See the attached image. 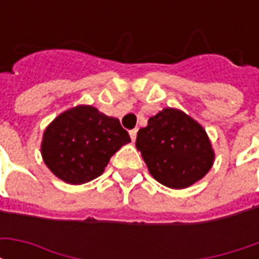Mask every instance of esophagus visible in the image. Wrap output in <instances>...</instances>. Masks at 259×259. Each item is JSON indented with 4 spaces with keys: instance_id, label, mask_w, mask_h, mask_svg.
I'll return each instance as SVG.
<instances>
[{
    "instance_id": "34e87169",
    "label": "esophagus",
    "mask_w": 259,
    "mask_h": 259,
    "mask_svg": "<svg viewBox=\"0 0 259 259\" xmlns=\"http://www.w3.org/2000/svg\"><path fill=\"white\" fill-rule=\"evenodd\" d=\"M129 135H130V139H132V141H136V137H137V129L130 130Z\"/></svg>"
}]
</instances>
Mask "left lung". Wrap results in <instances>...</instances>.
I'll use <instances>...</instances> for the list:
<instances>
[{
  "mask_svg": "<svg viewBox=\"0 0 259 259\" xmlns=\"http://www.w3.org/2000/svg\"><path fill=\"white\" fill-rule=\"evenodd\" d=\"M136 147L152 178L175 190L202 179L215 159L205 129L176 108H163L148 119L137 133Z\"/></svg>",
  "mask_w": 259,
  "mask_h": 259,
  "instance_id": "8db88e82",
  "label": "left lung"
}]
</instances>
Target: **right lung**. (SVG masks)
Instances as JSON below:
<instances>
[{
  "label": "right lung",
  "instance_id": "add662e5",
  "mask_svg": "<svg viewBox=\"0 0 259 259\" xmlns=\"http://www.w3.org/2000/svg\"><path fill=\"white\" fill-rule=\"evenodd\" d=\"M130 136L119 119L91 105L65 111L48 124L41 141L47 168L69 185H83L98 178Z\"/></svg>",
  "mask_w": 259,
  "mask_h": 259
}]
</instances>
